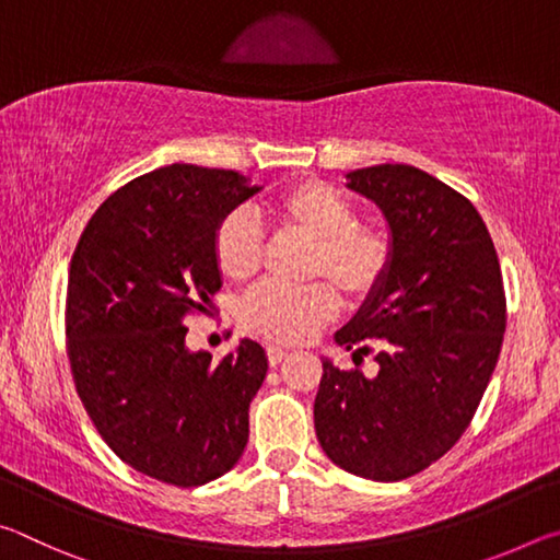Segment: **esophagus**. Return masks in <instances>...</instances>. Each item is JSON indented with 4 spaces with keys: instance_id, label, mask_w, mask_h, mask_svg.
<instances>
[{
    "instance_id": "obj_1",
    "label": "esophagus",
    "mask_w": 560,
    "mask_h": 560,
    "mask_svg": "<svg viewBox=\"0 0 560 560\" xmlns=\"http://www.w3.org/2000/svg\"><path fill=\"white\" fill-rule=\"evenodd\" d=\"M267 358H269V365H279L283 358H287V350L281 346H267Z\"/></svg>"
}]
</instances>
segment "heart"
<instances>
[{
  "label": "heart",
  "instance_id": "b5f03b06",
  "mask_svg": "<svg viewBox=\"0 0 560 560\" xmlns=\"http://www.w3.org/2000/svg\"><path fill=\"white\" fill-rule=\"evenodd\" d=\"M273 220L314 240L308 277L328 279L350 301H365L383 287L395 259L387 226L358 220V205L324 179L291 185L269 205ZM267 236L249 212H226L214 226L212 254L222 277L249 281L264 261ZM330 282V283H331ZM329 283V284H330ZM327 281L261 283L242 301V326L279 343H301L334 320L340 299Z\"/></svg>",
  "mask_w": 560,
  "mask_h": 560
}]
</instances>
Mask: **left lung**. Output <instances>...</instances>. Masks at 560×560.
Returning <instances> with one entry per match:
<instances>
[{"label": "left lung", "instance_id": "left-lung-1", "mask_svg": "<svg viewBox=\"0 0 560 560\" xmlns=\"http://www.w3.org/2000/svg\"><path fill=\"white\" fill-rule=\"evenodd\" d=\"M348 179L383 210L395 259L336 343L355 350L353 360L373 353L381 368L365 377L324 360L314 424L340 469L400 481L469 428L504 340V279L485 220L457 189L412 165H373Z\"/></svg>", "mask_w": 560, "mask_h": 560}]
</instances>
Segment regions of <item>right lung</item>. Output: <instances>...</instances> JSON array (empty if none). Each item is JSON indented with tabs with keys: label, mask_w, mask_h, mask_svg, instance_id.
Returning <instances> with one entry per match:
<instances>
[{
	"label": "right lung",
	"mask_w": 560,
	"mask_h": 560,
	"mask_svg": "<svg viewBox=\"0 0 560 560\" xmlns=\"http://www.w3.org/2000/svg\"><path fill=\"white\" fill-rule=\"evenodd\" d=\"M257 189L234 170L158 167L106 197L73 249L66 353L75 393L108 447L165 485L222 477L249 440L264 348L242 338L212 360L185 348V324L212 316L214 226Z\"/></svg>",
	"instance_id": "1"
}]
</instances>
